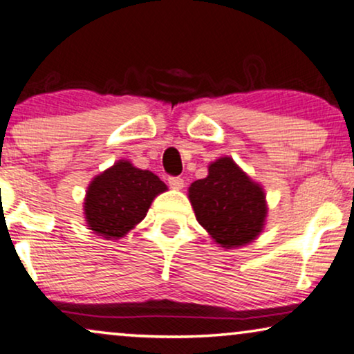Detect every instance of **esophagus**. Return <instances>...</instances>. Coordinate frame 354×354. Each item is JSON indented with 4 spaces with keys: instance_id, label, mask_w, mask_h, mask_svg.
Listing matches in <instances>:
<instances>
[{
    "instance_id": "obj_1",
    "label": "esophagus",
    "mask_w": 354,
    "mask_h": 354,
    "mask_svg": "<svg viewBox=\"0 0 354 354\" xmlns=\"http://www.w3.org/2000/svg\"><path fill=\"white\" fill-rule=\"evenodd\" d=\"M168 185L173 187V189H183L185 187V180L180 176H169L168 178Z\"/></svg>"
}]
</instances>
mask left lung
Wrapping results in <instances>:
<instances>
[{
    "instance_id": "obj_1",
    "label": "left lung",
    "mask_w": 354,
    "mask_h": 354,
    "mask_svg": "<svg viewBox=\"0 0 354 354\" xmlns=\"http://www.w3.org/2000/svg\"><path fill=\"white\" fill-rule=\"evenodd\" d=\"M189 201L197 221L221 248L254 241L266 225V192L230 157L212 162L207 178L192 183Z\"/></svg>"
}]
</instances>
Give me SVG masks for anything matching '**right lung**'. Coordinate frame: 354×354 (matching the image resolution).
<instances>
[{
    "mask_svg": "<svg viewBox=\"0 0 354 354\" xmlns=\"http://www.w3.org/2000/svg\"><path fill=\"white\" fill-rule=\"evenodd\" d=\"M168 187L157 174L120 160L87 187L84 214L88 230L105 239H120L144 220L150 204Z\"/></svg>",
    "mask_w": 354,
    "mask_h": 354,
    "instance_id": "add662e5",
    "label": "right lung"
}]
</instances>
